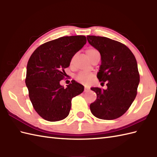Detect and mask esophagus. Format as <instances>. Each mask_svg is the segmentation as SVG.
Here are the masks:
<instances>
[{"instance_id": "esophagus-1", "label": "esophagus", "mask_w": 157, "mask_h": 157, "mask_svg": "<svg viewBox=\"0 0 157 157\" xmlns=\"http://www.w3.org/2000/svg\"><path fill=\"white\" fill-rule=\"evenodd\" d=\"M90 90V88H86L85 87V89H84V92H88Z\"/></svg>"}]
</instances>
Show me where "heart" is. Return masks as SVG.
Instances as JSON below:
<instances>
[{"label":"heart","instance_id":"1","mask_svg":"<svg viewBox=\"0 0 157 157\" xmlns=\"http://www.w3.org/2000/svg\"><path fill=\"white\" fill-rule=\"evenodd\" d=\"M98 52V51L94 48H89L88 49L86 50V55H87L88 57L90 59L92 56L94 55L95 53ZM73 60H71L72 63ZM93 78V74L91 73L88 72H81L79 73L78 75L75 76V79L77 81L79 82L82 83V84H87V83L90 82Z\"/></svg>","mask_w":157,"mask_h":157}]
</instances>
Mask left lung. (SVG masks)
I'll return each instance as SVG.
<instances>
[{
  "instance_id": "8db88e82",
  "label": "left lung",
  "mask_w": 157,
  "mask_h": 157,
  "mask_svg": "<svg viewBox=\"0 0 157 157\" xmlns=\"http://www.w3.org/2000/svg\"><path fill=\"white\" fill-rule=\"evenodd\" d=\"M89 44L101 56L97 78L108 82L107 89L92 88L97 98L90 108L96 117L105 120L119 118L128 111L137 95L140 82L137 61L128 46L106 37L88 36Z\"/></svg>"
}]
</instances>
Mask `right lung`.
<instances>
[{"instance_id": "1", "label": "right lung", "mask_w": 157, "mask_h": 157, "mask_svg": "<svg viewBox=\"0 0 157 157\" xmlns=\"http://www.w3.org/2000/svg\"><path fill=\"white\" fill-rule=\"evenodd\" d=\"M86 43L84 36H63L36 48L28 62L25 84L33 107L42 118L57 121L68 116L71 100L84 91V86L73 82L65 88L60 85L65 69Z\"/></svg>"}]
</instances>
